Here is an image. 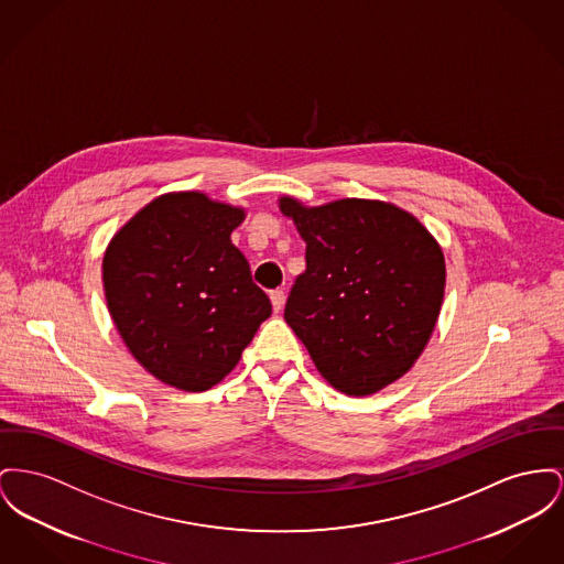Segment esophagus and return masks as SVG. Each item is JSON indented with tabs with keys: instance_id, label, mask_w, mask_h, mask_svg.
I'll return each mask as SVG.
<instances>
[{
	"instance_id": "esophagus-1",
	"label": "esophagus",
	"mask_w": 564,
	"mask_h": 564,
	"mask_svg": "<svg viewBox=\"0 0 564 564\" xmlns=\"http://www.w3.org/2000/svg\"><path fill=\"white\" fill-rule=\"evenodd\" d=\"M270 300H272L274 313H279L285 306V292L283 290H274V292H270Z\"/></svg>"
}]
</instances>
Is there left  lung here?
I'll list each match as a JSON object with an SVG mask.
<instances>
[{
    "label": "left lung",
    "mask_w": 564,
    "mask_h": 564,
    "mask_svg": "<svg viewBox=\"0 0 564 564\" xmlns=\"http://www.w3.org/2000/svg\"><path fill=\"white\" fill-rule=\"evenodd\" d=\"M279 208L306 242L285 322L334 390L370 397L422 356L445 294V258L420 219L381 199Z\"/></svg>",
    "instance_id": "left-lung-1"
}]
</instances>
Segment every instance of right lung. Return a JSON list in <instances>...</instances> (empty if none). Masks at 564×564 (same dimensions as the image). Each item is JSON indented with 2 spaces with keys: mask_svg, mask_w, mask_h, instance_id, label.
I'll return each instance as SVG.
<instances>
[{
  "mask_svg": "<svg viewBox=\"0 0 564 564\" xmlns=\"http://www.w3.org/2000/svg\"><path fill=\"white\" fill-rule=\"evenodd\" d=\"M245 215L202 192H172L142 206L106 247L110 317L135 362L176 390L217 386L272 313L230 238Z\"/></svg>",
  "mask_w": 564,
  "mask_h": 564,
  "instance_id": "1",
  "label": "right lung"
}]
</instances>
